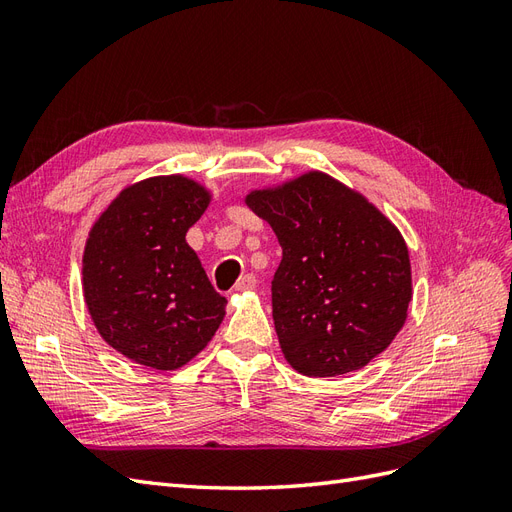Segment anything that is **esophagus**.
Returning a JSON list of instances; mask_svg holds the SVG:
<instances>
[{
	"mask_svg": "<svg viewBox=\"0 0 512 512\" xmlns=\"http://www.w3.org/2000/svg\"><path fill=\"white\" fill-rule=\"evenodd\" d=\"M254 288H256V277H254L252 273L243 275L241 280L235 284V290H237V292H247V290H254Z\"/></svg>",
	"mask_w": 512,
	"mask_h": 512,
	"instance_id": "obj_1",
	"label": "esophagus"
}]
</instances>
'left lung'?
<instances>
[{
	"label": "left lung",
	"mask_w": 512,
	"mask_h": 512,
	"mask_svg": "<svg viewBox=\"0 0 512 512\" xmlns=\"http://www.w3.org/2000/svg\"><path fill=\"white\" fill-rule=\"evenodd\" d=\"M245 205L282 245L273 322L299 374L342 376L391 346L408 318L412 271L404 237L378 207L320 170L252 190Z\"/></svg>",
	"instance_id": "obj_1"
}]
</instances>
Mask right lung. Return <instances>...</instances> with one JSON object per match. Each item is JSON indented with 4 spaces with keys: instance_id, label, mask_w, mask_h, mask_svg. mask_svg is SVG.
Wrapping results in <instances>:
<instances>
[{
    "instance_id": "obj_1",
    "label": "right lung",
    "mask_w": 512,
    "mask_h": 512,
    "mask_svg": "<svg viewBox=\"0 0 512 512\" xmlns=\"http://www.w3.org/2000/svg\"><path fill=\"white\" fill-rule=\"evenodd\" d=\"M211 192L183 175L123 188L89 230L83 294L104 342L149 369L173 371L203 350L226 314L185 241Z\"/></svg>"
}]
</instances>
